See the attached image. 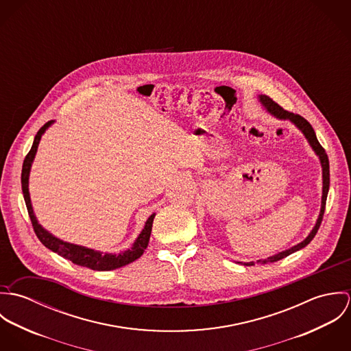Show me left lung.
<instances>
[{
    "label": "left lung",
    "instance_id": "1",
    "mask_svg": "<svg viewBox=\"0 0 351 351\" xmlns=\"http://www.w3.org/2000/svg\"><path fill=\"white\" fill-rule=\"evenodd\" d=\"M259 101L262 102V105L265 106V109L273 114L274 117L277 119H281V120H291L301 132L304 134V136L306 138L308 143L311 145V147L315 151V154L319 156L320 159V165H322V171H323V193H322V208H320V213H319V217H317V221L315 224V227L312 228V231L309 232V235L293 247L288 249V250L281 251L273 256H269L267 259H259L256 261L258 263H267V262H277L296 251L301 250L302 247H305L316 235L320 224H322V220H323V215H324V209H326V201H327V195H328V189H330V163H328V156L326 154V150L322 147V145L319 143L317 138H316V134L312 128V125L302 117L300 114H296V113H292V112H288L285 110L284 108H281L277 102L271 100L270 97L267 96H259ZM242 265H246V266H251L254 265V262H247V263H242Z\"/></svg>",
    "mask_w": 351,
    "mask_h": 351
}]
</instances>
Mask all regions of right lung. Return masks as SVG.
I'll return each instance as SVG.
<instances>
[{
	"label": "right lung",
	"instance_id": "1",
	"mask_svg": "<svg viewBox=\"0 0 351 351\" xmlns=\"http://www.w3.org/2000/svg\"><path fill=\"white\" fill-rule=\"evenodd\" d=\"M53 123V120L47 121L36 134L34 145L31 147L29 152L27 154L24 163H23V170H21V188H23V195H24V200L25 205L28 209V215L29 219L32 221V227L34 231L36 234V237L39 238V241L51 251L59 254L60 256L71 261L75 265L80 266H85L89 267L92 270H99V271H106V270H113V269H119L121 266H125L134 261H136L138 258H141V255L145 252L149 246V241H150L151 228H152V221L155 217V213H152L150 217L147 219L145 228L142 230V232L139 234V237L136 238V241L134 242L132 247L128 250L119 252V254H102L100 251L93 250V249H88L84 246H78V245H73V243H67L63 242L58 238H55L53 235H51L49 231H46L36 220V216L34 213L32 209V204H31V197H29V191H28V180H29V171H31V166L34 162V158L36 155L39 142L42 139V135L46 132V130L50 127Z\"/></svg>",
	"mask_w": 351,
	"mask_h": 351
}]
</instances>
